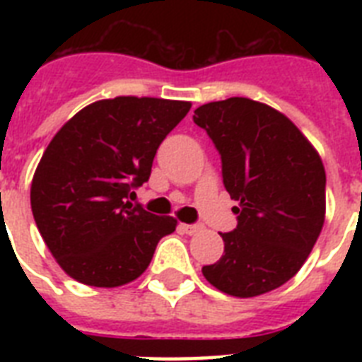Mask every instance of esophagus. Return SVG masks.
<instances>
[{"mask_svg": "<svg viewBox=\"0 0 362 362\" xmlns=\"http://www.w3.org/2000/svg\"><path fill=\"white\" fill-rule=\"evenodd\" d=\"M203 229V226H199V223H180V231L186 233V235H195Z\"/></svg>", "mask_w": 362, "mask_h": 362, "instance_id": "34e87169", "label": "esophagus"}]
</instances>
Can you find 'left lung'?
<instances>
[{"instance_id": "left-lung-1", "label": "left lung", "mask_w": 362, "mask_h": 362, "mask_svg": "<svg viewBox=\"0 0 362 362\" xmlns=\"http://www.w3.org/2000/svg\"><path fill=\"white\" fill-rule=\"evenodd\" d=\"M193 122L221 156L223 186L238 206L221 233L223 255L203 267L220 291L250 298L284 286L308 259L325 221V167L287 116L247 98L199 107Z\"/></svg>"}]
</instances>
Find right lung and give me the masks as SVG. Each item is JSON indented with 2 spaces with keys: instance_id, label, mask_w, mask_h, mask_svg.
<instances>
[{
  "instance_id": "right-lung-1",
  "label": "right lung",
  "mask_w": 362,
  "mask_h": 362,
  "mask_svg": "<svg viewBox=\"0 0 362 362\" xmlns=\"http://www.w3.org/2000/svg\"><path fill=\"white\" fill-rule=\"evenodd\" d=\"M189 101L122 95L78 110L54 135L31 180L37 229L62 269L81 284L118 287L148 269L170 216L131 204L163 139Z\"/></svg>"
}]
</instances>
